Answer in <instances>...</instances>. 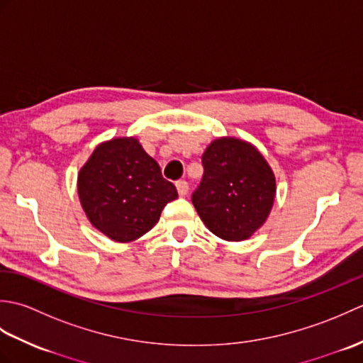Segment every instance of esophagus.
I'll use <instances>...</instances> for the list:
<instances>
[{
	"label": "esophagus",
	"instance_id": "obj_1",
	"mask_svg": "<svg viewBox=\"0 0 363 363\" xmlns=\"http://www.w3.org/2000/svg\"><path fill=\"white\" fill-rule=\"evenodd\" d=\"M176 189H177V194H179V196H186L189 194V184H187V181H177L176 182Z\"/></svg>",
	"mask_w": 363,
	"mask_h": 363
}]
</instances>
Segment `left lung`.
<instances>
[{"label": "left lung", "mask_w": 363, "mask_h": 363, "mask_svg": "<svg viewBox=\"0 0 363 363\" xmlns=\"http://www.w3.org/2000/svg\"><path fill=\"white\" fill-rule=\"evenodd\" d=\"M203 179L191 203L211 233L240 242L264 225L273 207L276 181L264 156L252 145L225 137L203 154Z\"/></svg>", "instance_id": "left-lung-1"}]
</instances>
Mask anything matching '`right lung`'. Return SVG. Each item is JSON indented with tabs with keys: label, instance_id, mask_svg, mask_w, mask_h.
<instances>
[{
	"label": "right lung",
	"instance_id": "add662e5",
	"mask_svg": "<svg viewBox=\"0 0 363 363\" xmlns=\"http://www.w3.org/2000/svg\"><path fill=\"white\" fill-rule=\"evenodd\" d=\"M78 194L91 225L115 242L148 233L177 198L176 187L134 137L98 146L81 168Z\"/></svg>",
	"mask_w": 363,
	"mask_h": 363
}]
</instances>
